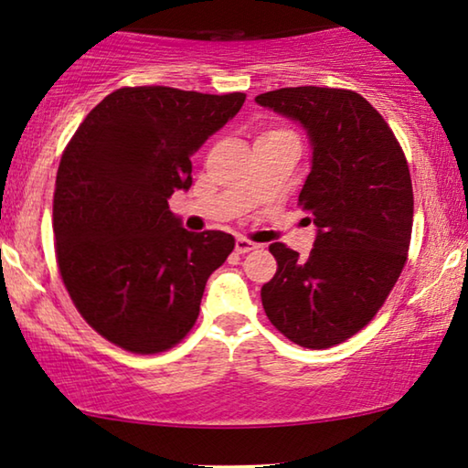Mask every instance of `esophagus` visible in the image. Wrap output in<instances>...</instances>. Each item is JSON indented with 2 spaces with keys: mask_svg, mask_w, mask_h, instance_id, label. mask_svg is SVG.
Segmentation results:
<instances>
[{
  "mask_svg": "<svg viewBox=\"0 0 468 468\" xmlns=\"http://www.w3.org/2000/svg\"><path fill=\"white\" fill-rule=\"evenodd\" d=\"M259 248V243H252L250 239H243V237H239V239L235 241V252L237 254H248L252 252V250Z\"/></svg>",
  "mask_w": 468,
  "mask_h": 468,
  "instance_id": "1",
  "label": "esophagus"
}]
</instances>
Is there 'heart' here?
Masks as SVG:
<instances>
[{
	"instance_id": "heart-1",
	"label": "heart",
	"mask_w": 468,
	"mask_h": 468,
	"mask_svg": "<svg viewBox=\"0 0 468 468\" xmlns=\"http://www.w3.org/2000/svg\"><path fill=\"white\" fill-rule=\"evenodd\" d=\"M273 133H278V131H273Z\"/></svg>"
}]
</instances>
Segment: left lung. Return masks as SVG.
Listing matches in <instances>:
<instances>
[{
  "label": "left lung",
  "instance_id": "obj_1",
  "mask_svg": "<svg viewBox=\"0 0 468 468\" xmlns=\"http://www.w3.org/2000/svg\"><path fill=\"white\" fill-rule=\"evenodd\" d=\"M256 103L305 129L312 169L299 206L318 229L305 261L284 243L269 246L278 271L262 286V307L297 346H337L373 320L405 267L413 225L407 159L379 112L354 90L278 89Z\"/></svg>",
  "mask_w": 468,
  "mask_h": 468
}]
</instances>
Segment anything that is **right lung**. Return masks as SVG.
<instances>
[{
  "label": "right lung",
  "mask_w": 468,
  "mask_h": 468,
  "mask_svg": "<svg viewBox=\"0 0 468 468\" xmlns=\"http://www.w3.org/2000/svg\"><path fill=\"white\" fill-rule=\"evenodd\" d=\"M246 95L124 87L97 103L57 171L52 231L71 301L122 350L159 354L186 337L206 282L235 237L190 233L169 209L193 184V156Z\"/></svg>",
  "instance_id": "add662e5"
}]
</instances>
